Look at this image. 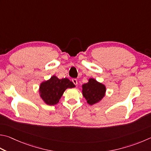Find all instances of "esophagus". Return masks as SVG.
I'll list each match as a JSON object with an SVG mask.
<instances>
[{
    "label": "esophagus",
    "instance_id": "esophagus-1",
    "mask_svg": "<svg viewBox=\"0 0 151 151\" xmlns=\"http://www.w3.org/2000/svg\"><path fill=\"white\" fill-rule=\"evenodd\" d=\"M72 81H73V83L75 84V85H77V84H78V82H77V80H76V78H73L72 79Z\"/></svg>",
    "mask_w": 151,
    "mask_h": 151
}]
</instances>
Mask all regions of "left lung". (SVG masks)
Returning a JSON list of instances; mask_svg holds the SVG:
<instances>
[{
	"mask_svg": "<svg viewBox=\"0 0 151 151\" xmlns=\"http://www.w3.org/2000/svg\"><path fill=\"white\" fill-rule=\"evenodd\" d=\"M83 95L90 105L98 103L105 96L106 88L104 84L94 78H89L87 83L83 85Z\"/></svg>",
	"mask_w": 151,
	"mask_h": 151,
	"instance_id": "obj_1",
	"label": "left lung"
}]
</instances>
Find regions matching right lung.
Instances as JSON below:
<instances>
[{
    "label": "right lung",
    "mask_w": 151,
    "mask_h": 151,
    "mask_svg": "<svg viewBox=\"0 0 151 151\" xmlns=\"http://www.w3.org/2000/svg\"><path fill=\"white\" fill-rule=\"evenodd\" d=\"M75 85L67 78L59 79L53 75L50 79L43 81L40 86V96L46 104L55 105L67 88H72Z\"/></svg>",
    "instance_id": "obj_1"
}]
</instances>
